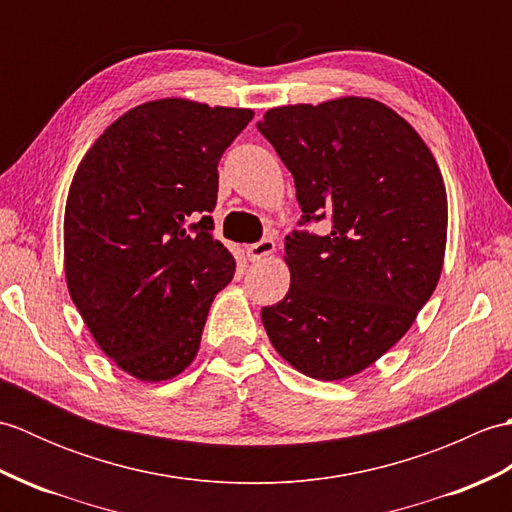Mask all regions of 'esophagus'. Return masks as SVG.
I'll list each match as a JSON object with an SVG mask.
<instances>
[{"mask_svg":"<svg viewBox=\"0 0 512 512\" xmlns=\"http://www.w3.org/2000/svg\"><path fill=\"white\" fill-rule=\"evenodd\" d=\"M273 253H275V242H273V239H268V237H264L262 242L250 244L246 248V257L250 259V262H262V259H266L268 255H273Z\"/></svg>","mask_w":512,"mask_h":512,"instance_id":"obj_1","label":"esophagus"}]
</instances>
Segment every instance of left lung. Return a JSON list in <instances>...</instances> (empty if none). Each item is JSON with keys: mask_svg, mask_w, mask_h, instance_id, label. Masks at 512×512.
Segmentation results:
<instances>
[{"mask_svg": "<svg viewBox=\"0 0 512 512\" xmlns=\"http://www.w3.org/2000/svg\"><path fill=\"white\" fill-rule=\"evenodd\" d=\"M295 178L290 290L262 308L270 343L301 374L341 380L402 339L447 246V191L429 147L387 105L345 96L275 107L257 123Z\"/></svg>", "mask_w": 512, "mask_h": 512, "instance_id": "obj_1", "label": "left lung"}]
</instances>
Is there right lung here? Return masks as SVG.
I'll use <instances>...</instances> for the list:
<instances>
[{"instance_id": "right-lung-1", "label": "right lung", "mask_w": 512, "mask_h": 512, "mask_svg": "<svg viewBox=\"0 0 512 512\" xmlns=\"http://www.w3.org/2000/svg\"><path fill=\"white\" fill-rule=\"evenodd\" d=\"M250 118L182 99L138 105L74 173L63 220L70 297L101 350L138 380L191 365L211 303L235 275L211 211L217 165Z\"/></svg>"}]
</instances>
